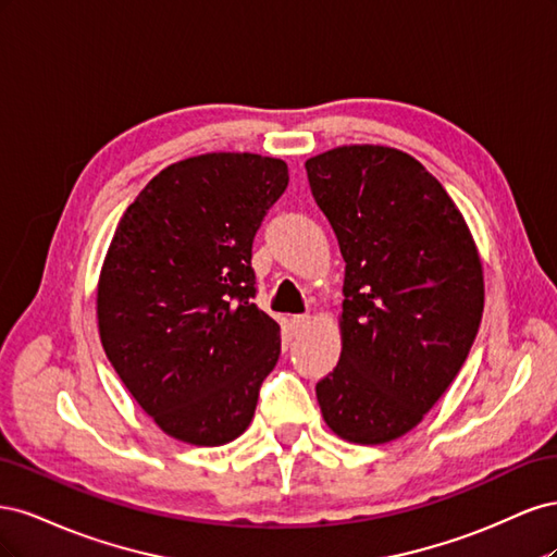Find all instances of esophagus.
I'll use <instances>...</instances> for the list:
<instances>
[{
    "label": "esophagus",
    "instance_id": "esophagus-1",
    "mask_svg": "<svg viewBox=\"0 0 557 557\" xmlns=\"http://www.w3.org/2000/svg\"><path fill=\"white\" fill-rule=\"evenodd\" d=\"M290 323H293V330H295V332H301V330H305V327L309 325V315H307V313H301V315H293Z\"/></svg>",
    "mask_w": 557,
    "mask_h": 557
}]
</instances>
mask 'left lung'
Here are the masks:
<instances>
[{"instance_id": "8db88e82", "label": "left lung", "mask_w": 557, "mask_h": 557, "mask_svg": "<svg viewBox=\"0 0 557 557\" xmlns=\"http://www.w3.org/2000/svg\"><path fill=\"white\" fill-rule=\"evenodd\" d=\"M342 258V358L315 383L325 423L352 444L413 430L458 376L483 315V269L462 213L397 148L307 160Z\"/></svg>"}]
</instances>
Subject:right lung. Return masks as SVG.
I'll return each mask as SVG.
<instances>
[{
	"label": "right lung",
	"instance_id": "1",
	"mask_svg": "<svg viewBox=\"0 0 557 557\" xmlns=\"http://www.w3.org/2000/svg\"><path fill=\"white\" fill-rule=\"evenodd\" d=\"M288 188V164L207 153L162 170L115 227L97 285L99 339L162 432L227 444L250 425L281 356L252 305V239Z\"/></svg>",
	"mask_w": 557,
	"mask_h": 557
}]
</instances>
